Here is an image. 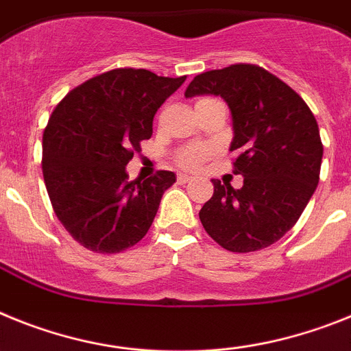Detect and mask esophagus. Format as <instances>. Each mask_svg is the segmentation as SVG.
Returning a JSON list of instances; mask_svg holds the SVG:
<instances>
[{"label":"esophagus","mask_w":351,"mask_h":351,"mask_svg":"<svg viewBox=\"0 0 351 351\" xmlns=\"http://www.w3.org/2000/svg\"><path fill=\"white\" fill-rule=\"evenodd\" d=\"M193 180H194V176L185 175V173H180V175H178V182H180V184H191Z\"/></svg>","instance_id":"1"}]
</instances>
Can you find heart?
Segmentation results:
<instances>
[{
	"instance_id": "1",
	"label": "heart",
	"mask_w": 351,
	"mask_h": 351,
	"mask_svg": "<svg viewBox=\"0 0 351 351\" xmlns=\"http://www.w3.org/2000/svg\"><path fill=\"white\" fill-rule=\"evenodd\" d=\"M205 100V99H203ZM210 155V148L201 145L185 146L176 154V162L184 167H197Z\"/></svg>"
}]
</instances>
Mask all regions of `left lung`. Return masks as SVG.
Returning <instances> with one entry per match:
<instances>
[{
    "label": "left lung",
    "instance_id": "obj_1",
    "mask_svg": "<svg viewBox=\"0 0 351 351\" xmlns=\"http://www.w3.org/2000/svg\"><path fill=\"white\" fill-rule=\"evenodd\" d=\"M196 95L226 100L234 175L243 176L240 189L212 180L201 224L231 252L268 247L295 226L318 185L323 145L315 114L281 79L245 63L196 75L185 97Z\"/></svg>",
    "mask_w": 351,
    "mask_h": 351
}]
</instances>
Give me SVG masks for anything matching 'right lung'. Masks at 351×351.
<instances>
[{"mask_svg": "<svg viewBox=\"0 0 351 351\" xmlns=\"http://www.w3.org/2000/svg\"><path fill=\"white\" fill-rule=\"evenodd\" d=\"M185 81L117 69L74 88L42 138V171L54 213L90 251L114 254L148 233L173 171L132 180L125 166L152 138L157 109Z\"/></svg>", "mask_w": 351, "mask_h": 351, "instance_id": "obj_1", "label": "right lung"}]
</instances>
